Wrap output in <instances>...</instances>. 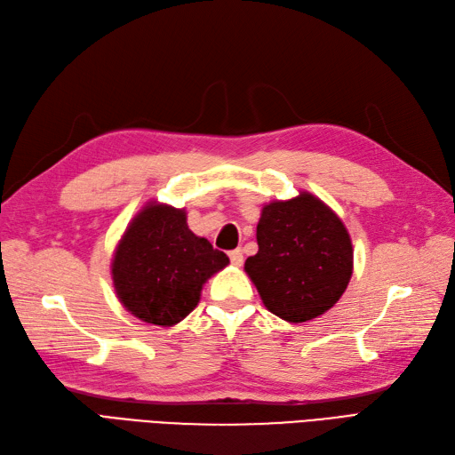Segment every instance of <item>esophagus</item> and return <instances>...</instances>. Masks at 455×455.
<instances>
[{"instance_id": "34e87169", "label": "esophagus", "mask_w": 455, "mask_h": 455, "mask_svg": "<svg viewBox=\"0 0 455 455\" xmlns=\"http://www.w3.org/2000/svg\"><path fill=\"white\" fill-rule=\"evenodd\" d=\"M229 259H231V264L233 266H241L243 264V251L241 249H235V251H231L229 252Z\"/></svg>"}]
</instances>
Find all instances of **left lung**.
<instances>
[{"mask_svg": "<svg viewBox=\"0 0 455 455\" xmlns=\"http://www.w3.org/2000/svg\"><path fill=\"white\" fill-rule=\"evenodd\" d=\"M258 252L244 271L264 306L288 323H306L332 307L353 273L351 237L338 214L307 191L261 209Z\"/></svg>", "mask_w": 455, "mask_h": 455, "instance_id": "1", "label": "left lung"}]
</instances>
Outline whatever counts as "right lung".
<instances>
[{
  "mask_svg": "<svg viewBox=\"0 0 455 455\" xmlns=\"http://www.w3.org/2000/svg\"><path fill=\"white\" fill-rule=\"evenodd\" d=\"M228 264L222 251L188 228L184 209L149 203L123 233L112 279L127 311L172 326L197 307L203 284Z\"/></svg>",
  "mask_w": 455,
  "mask_h": 455,
  "instance_id": "1",
  "label": "right lung"
}]
</instances>
